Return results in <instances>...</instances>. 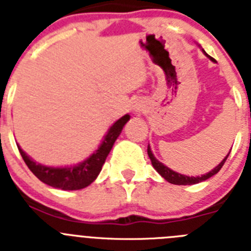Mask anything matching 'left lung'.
I'll list each match as a JSON object with an SVG mask.
<instances>
[{"label":"left lung","instance_id":"8db88e82","mask_svg":"<svg viewBox=\"0 0 251 251\" xmlns=\"http://www.w3.org/2000/svg\"><path fill=\"white\" fill-rule=\"evenodd\" d=\"M147 153H148V157L151 158V162H152L153 167H154V170H156L157 172H158V174L166 179V181H168L170 183H174V185H195V183L202 182V181H205V179L210 178V177L214 176V175H216L217 172L221 170V167H223L224 163H225V161L227 159V157H229V154H230V152H229V154H227V156H226L225 158L220 162V165H217L216 167H215L212 171H210L208 174L203 175V176H201V177H188V176H183V175H181V174H177V172H175V171H172V170H170L168 167H166L165 165H162L159 161H157L156 157L153 156V153H152V151H151L150 146H148V148H147Z\"/></svg>","mask_w":251,"mask_h":251}]
</instances>
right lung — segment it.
<instances>
[{
  "instance_id": "obj_1",
  "label": "right lung",
  "mask_w": 251,
  "mask_h": 251,
  "mask_svg": "<svg viewBox=\"0 0 251 251\" xmlns=\"http://www.w3.org/2000/svg\"><path fill=\"white\" fill-rule=\"evenodd\" d=\"M129 115L126 114L119 121L115 122L106 133L100 147L95 151L86 161L81 162L80 165L73 166V167L55 168L39 165V163L32 161L19 146H17V148H19L21 157L24 158L27 167L40 181H43L44 183L51 186V187L60 188V190H81V188L89 186L98 177L106 159V156L109 154L110 150L114 145L115 139L118 138L124 124L129 121Z\"/></svg>"
}]
</instances>
